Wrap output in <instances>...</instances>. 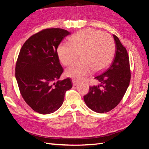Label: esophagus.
<instances>
[{
    "mask_svg": "<svg viewBox=\"0 0 149 149\" xmlns=\"http://www.w3.org/2000/svg\"><path fill=\"white\" fill-rule=\"evenodd\" d=\"M79 83V81H76V80H75V79H73V86L78 85Z\"/></svg>",
    "mask_w": 149,
    "mask_h": 149,
    "instance_id": "obj_1",
    "label": "esophagus"
}]
</instances>
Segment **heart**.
<instances>
[{"label": "heart", "instance_id": "heart-1", "mask_svg": "<svg viewBox=\"0 0 149 149\" xmlns=\"http://www.w3.org/2000/svg\"><path fill=\"white\" fill-rule=\"evenodd\" d=\"M115 43L111 36L93 29L78 31L69 38V44L60 43L57 54L60 61L70 65L79 53L80 61L74 63L66 70L68 77L79 80L93 70L100 71L113 60Z\"/></svg>", "mask_w": 149, "mask_h": 149}]
</instances>
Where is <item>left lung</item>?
<instances>
[{"label": "left lung", "instance_id": "left-lung-1", "mask_svg": "<svg viewBox=\"0 0 149 149\" xmlns=\"http://www.w3.org/2000/svg\"><path fill=\"white\" fill-rule=\"evenodd\" d=\"M116 50L111 65L95 77L101 83L89 87L84 96L87 106L98 113H104L118 105L127 91L130 81L129 58L118 37L113 35Z\"/></svg>", "mask_w": 149, "mask_h": 149}]
</instances>
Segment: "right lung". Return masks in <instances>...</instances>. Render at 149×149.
I'll use <instances>...</instances> for the list:
<instances>
[{
	"instance_id": "add662e5",
	"label": "right lung",
	"mask_w": 149,
	"mask_h": 149,
	"mask_svg": "<svg viewBox=\"0 0 149 149\" xmlns=\"http://www.w3.org/2000/svg\"><path fill=\"white\" fill-rule=\"evenodd\" d=\"M70 32L62 29H46L33 35L21 48L16 62L15 78L21 95L35 112L53 113L64 101L72 81L60 78L63 69L57 48Z\"/></svg>"
}]
</instances>
